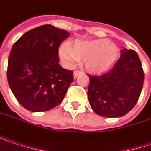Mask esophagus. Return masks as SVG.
<instances>
[{
  "instance_id": "1",
  "label": "esophagus",
  "mask_w": 151,
  "mask_h": 151,
  "mask_svg": "<svg viewBox=\"0 0 151 151\" xmlns=\"http://www.w3.org/2000/svg\"><path fill=\"white\" fill-rule=\"evenodd\" d=\"M81 74H82V72L80 71V70H76V71L74 72V74H73V76H74V78L76 79L79 75H81Z\"/></svg>"
}]
</instances>
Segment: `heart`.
I'll use <instances>...</instances> for the list:
<instances>
[{
  "label": "heart",
  "mask_w": 151,
  "mask_h": 151,
  "mask_svg": "<svg viewBox=\"0 0 151 151\" xmlns=\"http://www.w3.org/2000/svg\"><path fill=\"white\" fill-rule=\"evenodd\" d=\"M60 58L69 66L84 61L87 70L93 74H104L112 69L120 56L115 43L106 39L77 41L73 45L64 43L59 48Z\"/></svg>",
  "instance_id": "b5f03b06"
}]
</instances>
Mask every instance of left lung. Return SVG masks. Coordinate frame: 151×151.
Listing matches in <instances>:
<instances>
[{
  "label": "left lung",
  "instance_id": "8db88e82",
  "mask_svg": "<svg viewBox=\"0 0 151 151\" xmlns=\"http://www.w3.org/2000/svg\"><path fill=\"white\" fill-rule=\"evenodd\" d=\"M89 78L87 96L91 108L99 116L116 118L125 116L135 106L145 76L137 52L124 48L110 71Z\"/></svg>",
  "mask_w": 151,
  "mask_h": 151
}]
</instances>
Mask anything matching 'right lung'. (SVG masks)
I'll list each match as a JSON object with an SVG mask.
<instances>
[{"label":"right lung","mask_w":151,"mask_h":151,"mask_svg":"<svg viewBox=\"0 0 151 151\" xmlns=\"http://www.w3.org/2000/svg\"><path fill=\"white\" fill-rule=\"evenodd\" d=\"M70 36L51 24L35 28L12 46L7 81L19 103L32 112L53 109L63 101L73 81V72L58 64L60 43Z\"/></svg>","instance_id":"1"}]
</instances>
